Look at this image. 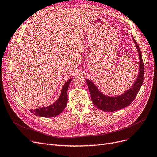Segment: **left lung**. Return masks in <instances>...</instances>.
Instances as JSON below:
<instances>
[{
    "label": "left lung",
    "mask_w": 157,
    "mask_h": 157,
    "mask_svg": "<svg viewBox=\"0 0 157 157\" xmlns=\"http://www.w3.org/2000/svg\"><path fill=\"white\" fill-rule=\"evenodd\" d=\"M132 40L138 52L140 60L139 73L136 81L131 87L127 90L125 93L117 97H109L105 95L101 92L91 81L86 78L91 101H92L94 105L102 111L114 112L130 105L135 99V97H136L139 90L143 84L144 78V65L142 60V53L136 40L133 37Z\"/></svg>",
    "instance_id": "1"
}]
</instances>
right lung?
Returning a JSON list of instances; mask_svg holds the SVG:
<instances>
[{
  "mask_svg": "<svg viewBox=\"0 0 157 157\" xmlns=\"http://www.w3.org/2000/svg\"><path fill=\"white\" fill-rule=\"evenodd\" d=\"M72 79L73 78L69 79L66 84L63 85L60 96L53 104L48 106L39 108V109H36L34 110H30V111L36 116L44 117H55L60 114L67 105V89Z\"/></svg>",
  "mask_w": 157,
  "mask_h": 157,
  "instance_id": "add662e5",
  "label": "right lung"
}]
</instances>
